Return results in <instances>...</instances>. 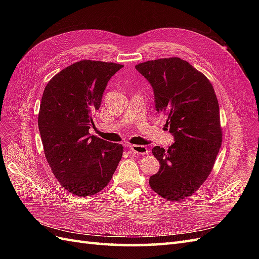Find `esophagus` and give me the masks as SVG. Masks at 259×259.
Returning a JSON list of instances; mask_svg holds the SVG:
<instances>
[{"label":"esophagus","mask_w":259,"mask_h":259,"mask_svg":"<svg viewBox=\"0 0 259 259\" xmlns=\"http://www.w3.org/2000/svg\"><path fill=\"white\" fill-rule=\"evenodd\" d=\"M130 149H131L133 153H136V154L146 155V154H149V152H150V151L148 150L147 147L140 146V145H131Z\"/></svg>","instance_id":"obj_1"}]
</instances>
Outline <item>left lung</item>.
Returning a JSON list of instances; mask_svg holds the SVG:
<instances>
[{"mask_svg": "<svg viewBox=\"0 0 259 259\" xmlns=\"http://www.w3.org/2000/svg\"><path fill=\"white\" fill-rule=\"evenodd\" d=\"M151 84L155 108L167 116L175 143L152 153L160 169L149 179L151 189L168 201L190 197L209 176L223 142L219 105L213 85L179 58L148 60L135 66Z\"/></svg>", "mask_w": 259, "mask_h": 259, "instance_id": "obj_1", "label": "left lung"}]
</instances>
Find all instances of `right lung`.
<instances>
[{
  "label": "right lung",
  "mask_w": 259,
  "mask_h": 259,
  "mask_svg": "<svg viewBox=\"0 0 259 259\" xmlns=\"http://www.w3.org/2000/svg\"><path fill=\"white\" fill-rule=\"evenodd\" d=\"M122 67L80 60L54 75L43 92L37 124L45 158L60 185L82 198L107 187L122 159V145L89 133L108 81Z\"/></svg>",
  "instance_id": "1"
}]
</instances>
